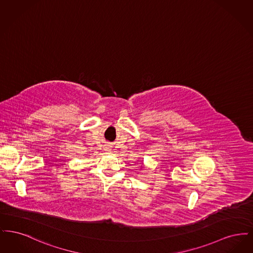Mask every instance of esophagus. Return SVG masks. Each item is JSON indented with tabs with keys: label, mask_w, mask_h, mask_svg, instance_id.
I'll list each match as a JSON object with an SVG mask.
<instances>
[{
	"label": "esophagus",
	"mask_w": 253,
	"mask_h": 253,
	"mask_svg": "<svg viewBox=\"0 0 253 253\" xmlns=\"http://www.w3.org/2000/svg\"><path fill=\"white\" fill-rule=\"evenodd\" d=\"M104 151H105L106 153H109V152L111 151V147H110V145H104Z\"/></svg>",
	"instance_id": "obj_1"
}]
</instances>
